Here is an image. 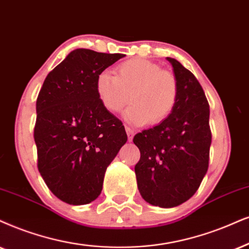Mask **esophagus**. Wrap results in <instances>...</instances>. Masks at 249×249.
<instances>
[{
    "instance_id": "34e87169",
    "label": "esophagus",
    "mask_w": 249,
    "mask_h": 249,
    "mask_svg": "<svg viewBox=\"0 0 249 249\" xmlns=\"http://www.w3.org/2000/svg\"><path fill=\"white\" fill-rule=\"evenodd\" d=\"M125 131H126V133H127L128 141H131L132 138H133V135H134V130H133V128L128 127V126H125Z\"/></svg>"
}]
</instances>
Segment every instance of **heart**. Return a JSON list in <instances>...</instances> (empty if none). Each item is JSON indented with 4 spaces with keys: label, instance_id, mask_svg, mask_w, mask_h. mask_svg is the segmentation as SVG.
Masks as SVG:
<instances>
[{
    "label": "heart",
    "instance_id": "1",
    "mask_svg": "<svg viewBox=\"0 0 249 249\" xmlns=\"http://www.w3.org/2000/svg\"><path fill=\"white\" fill-rule=\"evenodd\" d=\"M95 92L101 105L110 112H118L128 101L132 105L124 118L132 125H157L174 112L178 103L179 85L171 72L146 59L122 62L117 74L102 71L95 80Z\"/></svg>",
    "mask_w": 249,
    "mask_h": 249
}]
</instances>
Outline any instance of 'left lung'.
<instances>
[{
  "instance_id": "obj_1",
  "label": "left lung",
  "mask_w": 249,
  "mask_h": 249,
  "mask_svg": "<svg viewBox=\"0 0 249 249\" xmlns=\"http://www.w3.org/2000/svg\"><path fill=\"white\" fill-rule=\"evenodd\" d=\"M166 59L179 85L178 103L164 122L134 135L140 150L134 171L146 202L172 208L200 187L209 165L212 131L209 103L200 83L177 59Z\"/></svg>"
}]
</instances>
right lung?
<instances>
[{"label":"right lung","mask_w":249,"mask_h":249,"mask_svg":"<svg viewBox=\"0 0 249 249\" xmlns=\"http://www.w3.org/2000/svg\"><path fill=\"white\" fill-rule=\"evenodd\" d=\"M124 57L75 49L50 71L36 100L37 169L63 202H92L106 170L127 141L124 125L97 99L100 72Z\"/></svg>","instance_id":"right-lung-1"}]
</instances>
